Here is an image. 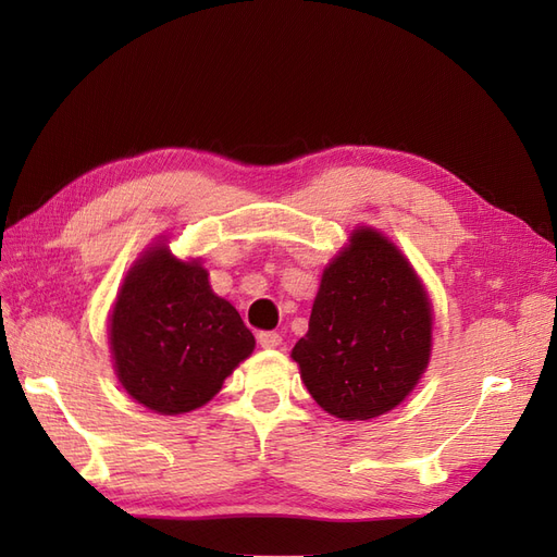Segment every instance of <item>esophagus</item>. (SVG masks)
<instances>
[{"label":"esophagus","instance_id":"1","mask_svg":"<svg viewBox=\"0 0 557 557\" xmlns=\"http://www.w3.org/2000/svg\"><path fill=\"white\" fill-rule=\"evenodd\" d=\"M258 342L262 348H278L281 346V334L278 332H260Z\"/></svg>","mask_w":557,"mask_h":557}]
</instances>
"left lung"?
<instances>
[{
    "label": "left lung",
    "instance_id": "1",
    "mask_svg": "<svg viewBox=\"0 0 557 557\" xmlns=\"http://www.w3.org/2000/svg\"><path fill=\"white\" fill-rule=\"evenodd\" d=\"M432 307L395 244L358 227L320 278L309 332L293 348L311 397L342 420L395 409L423 376Z\"/></svg>",
    "mask_w": 557,
    "mask_h": 557
}]
</instances>
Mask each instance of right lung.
<instances>
[{"label":"right lung","instance_id":"add662e5","mask_svg":"<svg viewBox=\"0 0 557 557\" xmlns=\"http://www.w3.org/2000/svg\"><path fill=\"white\" fill-rule=\"evenodd\" d=\"M117 381L146 409L195 411L256 348L239 311L218 297L199 260L153 246L134 262L109 318Z\"/></svg>","mask_w":557,"mask_h":557}]
</instances>
